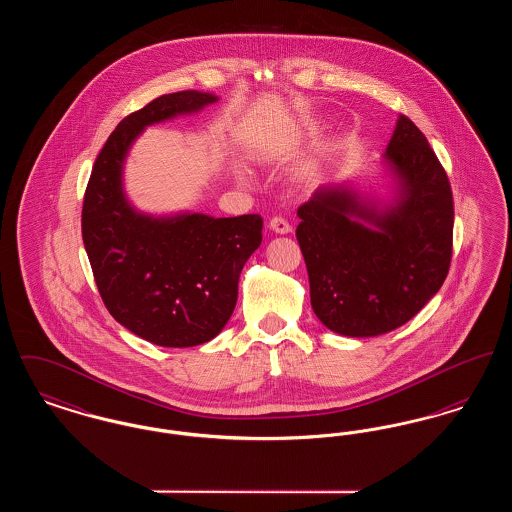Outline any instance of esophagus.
Returning <instances> with one entry per match:
<instances>
[{"mask_svg":"<svg viewBox=\"0 0 512 512\" xmlns=\"http://www.w3.org/2000/svg\"><path fill=\"white\" fill-rule=\"evenodd\" d=\"M268 228H270L274 234H280V236H284V234H290V232H292L290 222L282 219V217H274V219L270 220V222H268Z\"/></svg>","mask_w":512,"mask_h":512,"instance_id":"1","label":"esophagus"}]
</instances>
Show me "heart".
Instances as JSON below:
<instances>
[{"instance_id": "1", "label": "heart", "mask_w": 512, "mask_h": 512, "mask_svg": "<svg viewBox=\"0 0 512 512\" xmlns=\"http://www.w3.org/2000/svg\"><path fill=\"white\" fill-rule=\"evenodd\" d=\"M238 176H240V180H247V171H244V169L238 171Z\"/></svg>"}]
</instances>
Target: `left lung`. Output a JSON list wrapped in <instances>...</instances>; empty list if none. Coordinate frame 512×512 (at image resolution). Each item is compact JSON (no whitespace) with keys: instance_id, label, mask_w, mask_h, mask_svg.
<instances>
[{"instance_id":"left-lung-1","label":"left lung","mask_w":512,"mask_h":512,"mask_svg":"<svg viewBox=\"0 0 512 512\" xmlns=\"http://www.w3.org/2000/svg\"><path fill=\"white\" fill-rule=\"evenodd\" d=\"M380 178L318 186L297 209V242L318 320L347 338L403 326L439 292L453 244V195L424 134L395 122Z\"/></svg>"}]
</instances>
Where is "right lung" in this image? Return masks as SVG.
<instances>
[{
	"mask_svg": "<svg viewBox=\"0 0 512 512\" xmlns=\"http://www.w3.org/2000/svg\"><path fill=\"white\" fill-rule=\"evenodd\" d=\"M217 101L186 90L128 115L99 151L84 195L82 240L107 311L161 347L219 336L234 313L242 268L263 240V219L140 211L124 188L126 159L147 126L197 115Z\"/></svg>",
	"mask_w": 512,
	"mask_h": 512,
	"instance_id": "right-lung-1",
	"label": "right lung"
}]
</instances>
